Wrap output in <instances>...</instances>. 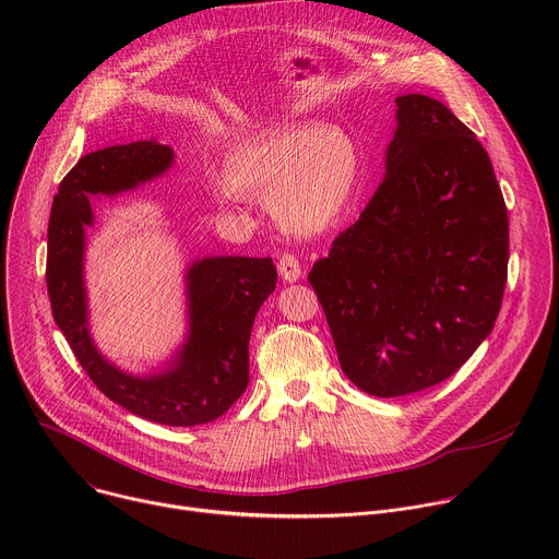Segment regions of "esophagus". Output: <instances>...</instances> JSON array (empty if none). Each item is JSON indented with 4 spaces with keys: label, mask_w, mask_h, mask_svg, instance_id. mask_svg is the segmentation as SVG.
<instances>
[{
    "label": "esophagus",
    "mask_w": 559,
    "mask_h": 559,
    "mask_svg": "<svg viewBox=\"0 0 559 559\" xmlns=\"http://www.w3.org/2000/svg\"><path fill=\"white\" fill-rule=\"evenodd\" d=\"M278 274L283 281L287 283H296L300 276H302V267H300V261L296 254H289L285 252L281 259H278Z\"/></svg>",
    "instance_id": "esophagus-1"
}]
</instances>
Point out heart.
<instances>
[{"label": "heart", "instance_id": "heart-1", "mask_svg": "<svg viewBox=\"0 0 559 559\" xmlns=\"http://www.w3.org/2000/svg\"><path fill=\"white\" fill-rule=\"evenodd\" d=\"M223 199H272L276 221L296 234L330 227L352 199L358 150L349 134L302 126L236 147L225 162Z\"/></svg>", "mask_w": 559, "mask_h": 559}]
</instances>
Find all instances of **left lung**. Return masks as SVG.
I'll list each match as a JSON object with an SVG mask.
<instances>
[{"label":"left lung","mask_w":559,"mask_h":559,"mask_svg":"<svg viewBox=\"0 0 559 559\" xmlns=\"http://www.w3.org/2000/svg\"><path fill=\"white\" fill-rule=\"evenodd\" d=\"M386 175L307 281L347 378L397 397L451 378L500 313L509 218L491 158L438 99L401 95Z\"/></svg>","instance_id":"left-lung-1"}]
</instances>
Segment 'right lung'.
<instances>
[{"label": "right lung", "instance_id": "obj_1", "mask_svg": "<svg viewBox=\"0 0 559 559\" xmlns=\"http://www.w3.org/2000/svg\"><path fill=\"white\" fill-rule=\"evenodd\" d=\"M170 164L173 150L154 141L112 145L79 158L52 201L46 285L59 330L104 395L150 423L194 427L223 416L248 389L252 325L276 287L270 257H216L190 267V338L164 376L121 373L99 356L86 328L82 261L84 227L93 223L88 199L130 190Z\"/></svg>", "mask_w": 559, "mask_h": 559}]
</instances>
